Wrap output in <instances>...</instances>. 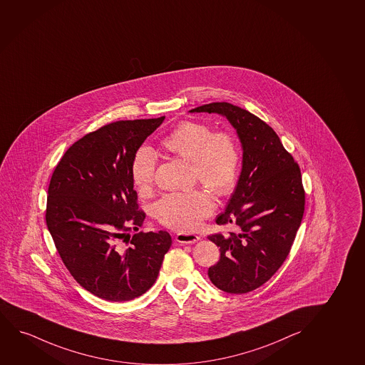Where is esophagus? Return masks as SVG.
Segmentation results:
<instances>
[{
	"mask_svg": "<svg viewBox=\"0 0 365 365\" xmlns=\"http://www.w3.org/2000/svg\"><path fill=\"white\" fill-rule=\"evenodd\" d=\"M176 242H179L181 245H194L196 242H199V235L194 233H187V232H180L176 235Z\"/></svg>",
	"mask_w": 365,
	"mask_h": 365,
	"instance_id": "1",
	"label": "esophagus"
}]
</instances>
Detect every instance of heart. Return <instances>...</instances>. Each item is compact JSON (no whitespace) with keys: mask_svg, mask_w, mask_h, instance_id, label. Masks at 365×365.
I'll list each match as a JSON object with an SVG mask.
<instances>
[{"mask_svg":"<svg viewBox=\"0 0 365 365\" xmlns=\"http://www.w3.org/2000/svg\"><path fill=\"white\" fill-rule=\"evenodd\" d=\"M163 149L191 163L194 175L217 196L228 194L235 184L240 168V147L231 132H213L210 125L185 120L162 140ZM157 158L149 148L134 154L130 175L140 192L152 191L155 181ZM210 195L196 189L164 195L154 205V215L164 226L180 232L194 231L211 216Z\"/></svg>","mask_w":365,"mask_h":365,"instance_id":"heart-1","label":"heart"}]
</instances>
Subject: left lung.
<instances>
[{
	"mask_svg": "<svg viewBox=\"0 0 365 365\" xmlns=\"http://www.w3.org/2000/svg\"><path fill=\"white\" fill-rule=\"evenodd\" d=\"M190 112L225 115L242 143L240 180L216 220L235 231L208 235L221 252L208 277L225 292L247 294L268 282L290 253L304 211L300 166L275 130L247 110L212 102Z\"/></svg>",
	"mask_w": 365,
	"mask_h": 365,
	"instance_id": "left-lung-1",
	"label": "left lung"
}]
</instances>
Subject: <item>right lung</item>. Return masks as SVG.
Segmentation results:
<instances>
[{"instance_id": "right-lung-1", "label": "right lung", "mask_w": 365, "mask_h": 365, "mask_svg": "<svg viewBox=\"0 0 365 365\" xmlns=\"http://www.w3.org/2000/svg\"><path fill=\"white\" fill-rule=\"evenodd\" d=\"M164 115L117 120L83 135L51 175L46 221L66 269L102 300H133L157 280L171 245L168 232L143 226L130 166L134 154Z\"/></svg>"}]
</instances>
